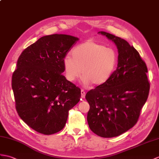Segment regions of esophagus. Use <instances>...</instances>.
Segmentation results:
<instances>
[{
	"instance_id": "1",
	"label": "esophagus",
	"mask_w": 159,
	"mask_h": 159,
	"mask_svg": "<svg viewBox=\"0 0 159 159\" xmlns=\"http://www.w3.org/2000/svg\"><path fill=\"white\" fill-rule=\"evenodd\" d=\"M80 92H81V98L84 99V98H85V94H86L85 91H84L83 89H81Z\"/></svg>"
}]
</instances>
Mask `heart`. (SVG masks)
Returning a JSON list of instances; mask_svg holds the SVG:
<instances>
[{
	"label": "heart",
	"mask_w": 159,
	"mask_h": 159,
	"mask_svg": "<svg viewBox=\"0 0 159 159\" xmlns=\"http://www.w3.org/2000/svg\"><path fill=\"white\" fill-rule=\"evenodd\" d=\"M72 57L64 59L66 76L74 81L81 75L85 84L101 85L108 81L115 70L118 54L113 48L92 40L79 44L71 51Z\"/></svg>",
	"instance_id": "1"
}]
</instances>
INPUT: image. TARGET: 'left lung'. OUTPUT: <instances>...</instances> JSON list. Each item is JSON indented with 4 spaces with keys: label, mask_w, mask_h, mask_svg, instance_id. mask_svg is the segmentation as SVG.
Returning <instances> with one entry per match:
<instances>
[{
    "label": "left lung",
    "mask_w": 159,
    "mask_h": 159,
    "mask_svg": "<svg viewBox=\"0 0 159 159\" xmlns=\"http://www.w3.org/2000/svg\"><path fill=\"white\" fill-rule=\"evenodd\" d=\"M116 44L119 56L116 70L104 84L87 92L90 106L87 121L90 129L102 138H113L137 123L148 97L150 83L145 61L126 40L99 32Z\"/></svg>",
    "instance_id": "1"
}]
</instances>
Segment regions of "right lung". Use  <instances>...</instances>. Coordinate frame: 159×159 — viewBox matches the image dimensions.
Wrapping results in <instances>:
<instances>
[{"instance_id": "obj_1", "label": "right lung", "mask_w": 159, "mask_h": 159, "mask_svg": "<svg viewBox=\"0 0 159 159\" xmlns=\"http://www.w3.org/2000/svg\"><path fill=\"white\" fill-rule=\"evenodd\" d=\"M78 38L43 36L25 49L13 73L11 86L18 115L40 134L61 131L68 112L80 101V88L66 80L64 59Z\"/></svg>"}]
</instances>
